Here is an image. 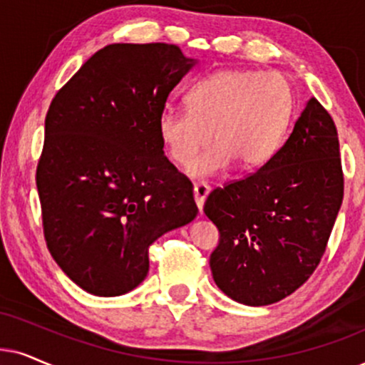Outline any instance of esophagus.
<instances>
[{"label":"esophagus","mask_w":365,"mask_h":365,"mask_svg":"<svg viewBox=\"0 0 365 365\" xmlns=\"http://www.w3.org/2000/svg\"><path fill=\"white\" fill-rule=\"evenodd\" d=\"M209 192H210V187L204 182L195 183V185H193V198H195L197 209L200 214H202V209H204V202H205L207 195H209Z\"/></svg>","instance_id":"34e87169"}]
</instances>
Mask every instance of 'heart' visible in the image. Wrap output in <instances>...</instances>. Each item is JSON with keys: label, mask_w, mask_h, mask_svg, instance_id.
<instances>
[{"label": "heart", "mask_w": 365, "mask_h": 365, "mask_svg": "<svg viewBox=\"0 0 365 365\" xmlns=\"http://www.w3.org/2000/svg\"><path fill=\"white\" fill-rule=\"evenodd\" d=\"M187 109H165L160 140L173 163L190 168L212 137L217 145L192 168L214 177L234 161L242 170L264 165L278 150L293 113V91L281 73L230 68L197 82Z\"/></svg>", "instance_id": "obj_1"}]
</instances>
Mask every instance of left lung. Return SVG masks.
Wrapping results in <instances>:
<instances>
[{"instance_id": "8db88e82", "label": "left lung", "mask_w": 365, "mask_h": 365, "mask_svg": "<svg viewBox=\"0 0 365 365\" xmlns=\"http://www.w3.org/2000/svg\"><path fill=\"white\" fill-rule=\"evenodd\" d=\"M342 198L335 123L312 98L284 145L257 172L207 197L204 212L220 234L210 255L215 284L251 307L289 297L324 257Z\"/></svg>"}]
</instances>
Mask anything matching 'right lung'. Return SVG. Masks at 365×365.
<instances>
[{"mask_svg":"<svg viewBox=\"0 0 365 365\" xmlns=\"http://www.w3.org/2000/svg\"><path fill=\"white\" fill-rule=\"evenodd\" d=\"M172 43H113L60 87L36 165L50 255L73 283L119 297L148 274L150 246L197 215L163 155L158 119L193 66Z\"/></svg>","mask_w":365,"mask_h":365,"instance_id":"obj_1","label":"right lung"}]
</instances>
